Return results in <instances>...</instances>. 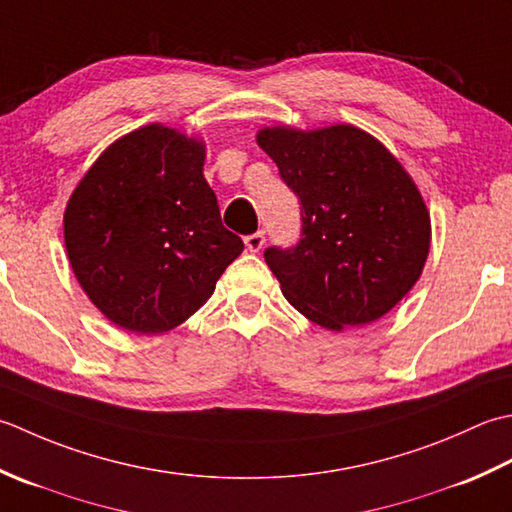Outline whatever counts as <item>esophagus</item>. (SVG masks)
<instances>
[{"instance_id": "esophagus-1", "label": "esophagus", "mask_w": 512, "mask_h": 512, "mask_svg": "<svg viewBox=\"0 0 512 512\" xmlns=\"http://www.w3.org/2000/svg\"><path fill=\"white\" fill-rule=\"evenodd\" d=\"M263 245H265V234H263V232H256V234L245 236V247H247L252 254H258L260 249H263Z\"/></svg>"}]
</instances>
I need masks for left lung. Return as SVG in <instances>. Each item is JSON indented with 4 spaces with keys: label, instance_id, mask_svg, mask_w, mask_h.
Returning a JSON list of instances; mask_svg holds the SVG:
<instances>
[{
    "label": "left lung",
    "instance_id": "left-lung-1",
    "mask_svg": "<svg viewBox=\"0 0 512 512\" xmlns=\"http://www.w3.org/2000/svg\"><path fill=\"white\" fill-rule=\"evenodd\" d=\"M256 143L300 198L302 238L269 247L283 296L329 331L382 318L422 276L431 214L404 165L351 123L267 125Z\"/></svg>",
    "mask_w": 512,
    "mask_h": 512
}]
</instances>
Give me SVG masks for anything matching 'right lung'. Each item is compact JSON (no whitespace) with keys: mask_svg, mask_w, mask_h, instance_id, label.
Here are the masks:
<instances>
[{"mask_svg":"<svg viewBox=\"0 0 512 512\" xmlns=\"http://www.w3.org/2000/svg\"><path fill=\"white\" fill-rule=\"evenodd\" d=\"M203 165V139L148 123L110 143L72 190L70 267L112 325L145 336L179 327L241 256Z\"/></svg>","mask_w":512,"mask_h":512,"instance_id":"1","label":"right lung"}]
</instances>
